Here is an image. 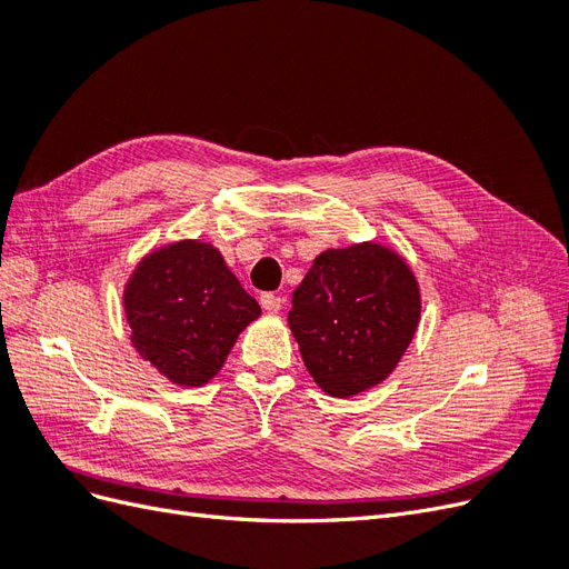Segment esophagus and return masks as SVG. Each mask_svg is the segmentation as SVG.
<instances>
[{"mask_svg": "<svg viewBox=\"0 0 569 569\" xmlns=\"http://www.w3.org/2000/svg\"><path fill=\"white\" fill-rule=\"evenodd\" d=\"M261 306H263L266 313H280L282 299L274 297V295H261Z\"/></svg>", "mask_w": 569, "mask_h": 569, "instance_id": "obj_1", "label": "esophagus"}]
</instances>
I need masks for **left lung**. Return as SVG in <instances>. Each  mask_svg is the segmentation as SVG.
I'll list each match as a JSON object with an SVG mask.
<instances>
[{
    "instance_id": "1",
    "label": "left lung",
    "mask_w": 569,
    "mask_h": 569,
    "mask_svg": "<svg viewBox=\"0 0 569 569\" xmlns=\"http://www.w3.org/2000/svg\"><path fill=\"white\" fill-rule=\"evenodd\" d=\"M420 311V282L406 258L370 239L322 251L295 289L287 322L313 382L351 399L396 370Z\"/></svg>"
}]
</instances>
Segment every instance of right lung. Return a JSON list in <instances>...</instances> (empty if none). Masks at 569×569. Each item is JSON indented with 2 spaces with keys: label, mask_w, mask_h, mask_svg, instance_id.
<instances>
[{
  "label": "right lung",
  "mask_w": 569,
  "mask_h": 569,
  "mask_svg": "<svg viewBox=\"0 0 569 569\" xmlns=\"http://www.w3.org/2000/svg\"><path fill=\"white\" fill-rule=\"evenodd\" d=\"M134 351L178 387H203L226 366L237 337L261 316L226 258L201 239L144 253L123 287Z\"/></svg>",
  "instance_id": "1"
}]
</instances>
